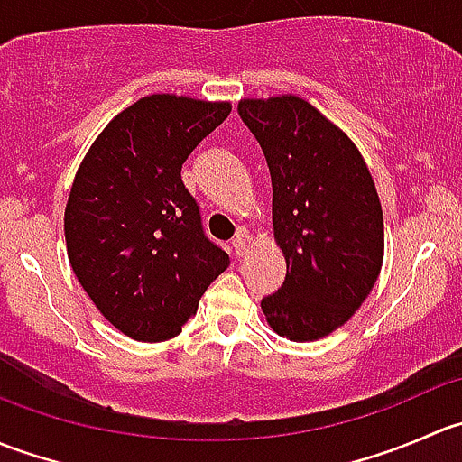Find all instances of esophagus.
Listing matches in <instances>:
<instances>
[{
    "instance_id": "obj_1",
    "label": "esophagus",
    "mask_w": 462,
    "mask_h": 462,
    "mask_svg": "<svg viewBox=\"0 0 462 462\" xmlns=\"http://www.w3.org/2000/svg\"><path fill=\"white\" fill-rule=\"evenodd\" d=\"M232 248H235L236 257L245 254V248H248V232H245V230L236 232V236L232 239Z\"/></svg>"
}]
</instances>
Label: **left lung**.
<instances>
[{"instance_id": "obj_1", "label": "left lung", "mask_w": 462, "mask_h": 462, "mask_svg": "<svg viewBox=\"0 0 462 462\" xmlns=\"http://www.w3.org/2000/svg\"><path fill=\"white\" fill-rule=\"evenodd\" d=\"M239 116L268 161L274 241L286 257L283 286L261 310L277 335L313 342L346 324L377 282L375 183L351 138L300 96L245 97Z\"/></svg>"}]
</instances>
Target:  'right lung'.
I'll list each match as a JSON object with an SVG mask.
<instances>
[{
	"mask_svg": "<svg viewBox=\"0 0 462 462\" xmlns=\"http://www.w3.org/2000/svg\"><path fill=\"white\" fill-rule=\"evenodd\" d=\"M230 111V102L153 93L120 111L80 162L64 209L69 263L132 339L176 337L230 263L180 179L185 158Z\"/></svg>",
	"mask_w": 462,
	"mask_h": 462,
	"instance_id": "1",
	"label": "right lung"
}]
</instances>
